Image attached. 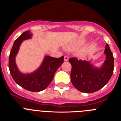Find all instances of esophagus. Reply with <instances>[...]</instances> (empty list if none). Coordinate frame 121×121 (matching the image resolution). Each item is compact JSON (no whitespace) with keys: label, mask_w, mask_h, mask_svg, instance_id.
Here are the masks:
<instances>
[{"label":"esophagus","mask_w":121,"mask_h":121,"mask_svg":"<svg viewBox=\"0 0 121 121\" xmlns=\"http://www.w3.org/2000/svg\"><path fill=\"white\" fill-rule=\"evenodd\" d=\"M68 61V56H65L64 57V61Z\"/></svg>","instance_id":"obj_1"}]
</instances>
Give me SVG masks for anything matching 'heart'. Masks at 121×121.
<instances>
[{"label":"heart","instance_id":"1","mask_svg":"<svg viewBox=\"0 0 121 121\" xmlns=\"http://www.w3.org/2000/svg\"><path fill=\"white\" fill-rule=\"evenodd\" d=\"M84 43H85V41L84 40H77V41L72 42L71 43L68 44L66 46V49L68 50H74L82 46Z\"/></svg>","mask_w":121,"mask_h":121}]
</instances>
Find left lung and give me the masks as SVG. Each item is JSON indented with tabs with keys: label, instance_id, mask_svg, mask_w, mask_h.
I'll return each instance as SVG.
<instances>
[{
	"label": "left lung",
	"instance_id": "1",
	"mask_svg": "<svg viewBox=\"0 0 121 121\" xmlns=\"http://www.w3.org/2000/svg\"><path fill=\"white\" fill-rule=\"evenodd\" d=\"M106 59L102 67H94L90 61L78 60L73 57L69 59L72 66L71 80L74 87L85 93H92L105 86L113 72L114 58L108 44L104 52Z\"/></svg>",
	"mask_w": 121,
	"mask_h": 121
}]
</instances>
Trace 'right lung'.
Segmentation results:
<instances>
[{
    "instance_id": "add662e5",
    "label": "right lung",
    "mask_w": 121,
    "mask_h": 121,
    "mask_svg": "<svg viewBox=\"0 0 121 121\" xmlns=\"http://www.w3.org/2000/svg\"><path fill=\"white\" fill-rule=\"evenodd\" d=\"M31 32L24 31L14 41L9 58V68L13 80L20 86L31 92H39L46 89L54 78L55 73L64 62V56L54 58L46 56L42 64L36 71L30 74H22L19 71L15 58L23 40L31 39Z\"/></svg>"
}]
</instances>
